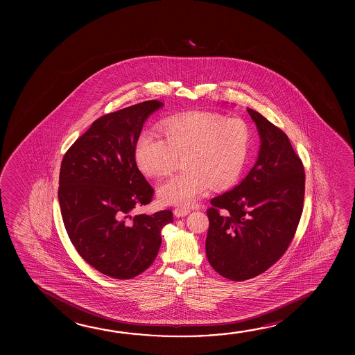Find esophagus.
Returning <instances> with one entry per match:
<instances>
[{
	"mask_svg": "<svg viewBox=\"0 0 355 355\" xmlns=\"http://www.w3.org/2000/svg\"><path fill=\"white\" fill-rule=\"evenodd\" d=\"M173 213H175V216L177 218H183V216H186V215L189 214L191 211L189 210L186 209V208H175L173 210Z\"/></svg>",
	"mask_w": 355,
	"mask_h": 355,
	"instance_id": "1",
	"label": "esophagus"
}]
</instances>
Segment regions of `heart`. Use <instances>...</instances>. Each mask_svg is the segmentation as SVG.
Segmentation results:
<instances>
[{
	"label": "heart",
	"mask_w": 355,
	"mask_h": 355,
	"mask_svg": "<svg viewBox=\"0 0 355 355\" xmlns=\"http://www.w3.org/2000/svg\"><path fill=\"white\" fill-rule=\"evenodd\" d=\"M163 137L144 131L135 144V161L146 175H163L182 157V171L157 186L164 205L188 207L214 189L236 183L244 171L251 145L249 125L209 111H194L161 123Z\"/></svg>",
	"instance_id": "b5f03b06"
}]
</instances>
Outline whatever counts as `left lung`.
I'll return each mask as SVG.
<instances>
[{
    "instance_id": "1",
    "label": "left lung",
    "mask_w": 355,
    "mask_h": 355,
    "mask_svg": "<svg viewBox=\"0 0 355 355\" xmlns=\"http://www.w3.org/2000/svg\"><path fill=\"white\" fill-rule=\"evenodd\" d=\"M260 136L257 159L232 191L210 200L205 241L211 268L233 281L252 279L285 254L302 214L304 169L287 135L248 107Z\"/></svg>"
}]
</instances>
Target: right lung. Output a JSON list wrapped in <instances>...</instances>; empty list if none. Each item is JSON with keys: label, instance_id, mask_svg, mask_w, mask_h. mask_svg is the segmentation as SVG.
<instances>
[{"label": "right lung", "instance_id": "add662e5", "mask_svg": "<svg viewBox=\"0 0 355 355\" xmlns=\"http://www.w3.org/2000/svg\"><path fill=\"white\" fill-rule=\"evenodd\" d=\"M144 101L100 117L73 144L59 173L60 211L71 244L99 272L128 279L150 268L162 243L171 210L135 215L153 189L135 161L144 123L162 107Z\"/></svg>", "mask_w": 355, "mask_h": 355}]
</instances>
